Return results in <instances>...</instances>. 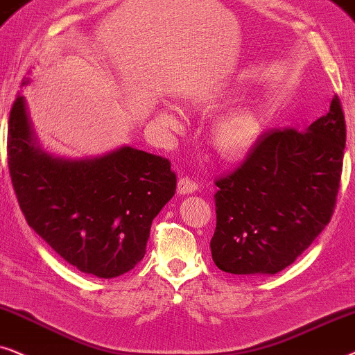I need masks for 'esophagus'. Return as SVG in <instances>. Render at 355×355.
I'll return each instance as SVG.
<instances>
[{
  "mask_svg": "<svg viewBox=\"0 0 355 355\" xmlns=\"http://www.w3.org/2000/svg\"><path fill=\"white\" fill-rule=\"evenodd\" d=\"M198 190V185L190 178H180L178 180V185H177V191L178 195H191V193H195Z\"/></svg>",
  "mask_w": 355,
  "mask_h": 355,
  "instance_id": "obj_1",
  "label": "esophagus"
}]
</instances>
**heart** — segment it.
<instances>
[{"label": "heart", "mask_w": 355, "mask_h": 355, "mask_svg": "<svg viewBox=\"0 0 355 355\" xmlns=\"http://www.w3.org/2000/svg\"><path fill=\"white\" fill-rule=\"evenodd\" d=\"M224 89H209L191 96V105L202 112L214 110L227 101ZM164 120L175 123L170 113H162ZM263 135V118L253 105L240 103L225 108L209 126V143L212 149L224 159H240L248 154Z\"/></svg>", "instance_id": "obj_1"}]
</instances>
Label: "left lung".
Segmentation results:
<instances>
[{
    "label": "left lung",
    "mask_w": 355,
    "mask_h": 355,
    "mask_svg": "<svg viewBox=\"0 0 355 355\" xmlns=\"http://www.w3.org/2000/svg\"><path fill=\"white\" fill-rule=\"evenodd\" d=\"M344 146L338 97L305 131L264 133L247 160L216 182V266L245 276H271L291 266L331 219Z\"/></svg>",
    "instance_id": "left-lung-1"
}]
</instances>
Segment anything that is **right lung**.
<instances>
[{"label": "right lung", "mask_w": 355, "mask_h": 355, "mask_svg": "<svg viewBox=\"0 0 355 355\" xmlns=\"http://www.w3.org/2000/svg\"><path fill=\"white\" fill-rule=\"evenodd\" d=\"M8 167L27 224L64 261L103 279L144 258L153 219L177 188L167 159L131 146L83 159L46 153L22 94L9 115Z\"/></svg>", "instance_id": "right-lung-1"}]
</instances>
